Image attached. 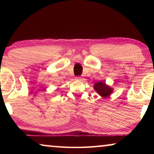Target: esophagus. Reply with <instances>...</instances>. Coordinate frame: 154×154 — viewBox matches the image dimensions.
Here are the masks:
<instances>
[{"mask_svg":"<svg viewBox=\"0 0 154 154\" xmlns=\"http://www.w3.org/2000/svg\"><path fill=\"white\" fill-rule=\"evenodd\" d=\"M76 79H77V81H82V78L80 77H76Z\"/></svg>","mask_w":154,"mask_h":154,"instance_id":"obj_1","label":"esophagus"}]
</instances>
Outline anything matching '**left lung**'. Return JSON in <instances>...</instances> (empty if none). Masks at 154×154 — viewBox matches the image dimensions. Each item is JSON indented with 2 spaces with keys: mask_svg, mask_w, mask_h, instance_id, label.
I'll return each instance as SVG.
<instances>
[{
  "mask_svg": "<svg viewBox=\"0 0 154 154\" xmlns=\"http://www.w3.org/2000/svg\"><path fill=\"white\" fill-rule=\"evenodd\" d=\"M94 89L103 98L109 97L113 92V88L106 84L104 81L95 83L94 85Z\"/></svg>",
  "mask_w": 154,
  "mask_h": 154,
  "instance_id": "8db88e82",
  "label": "left lung"
}]
</instances>
